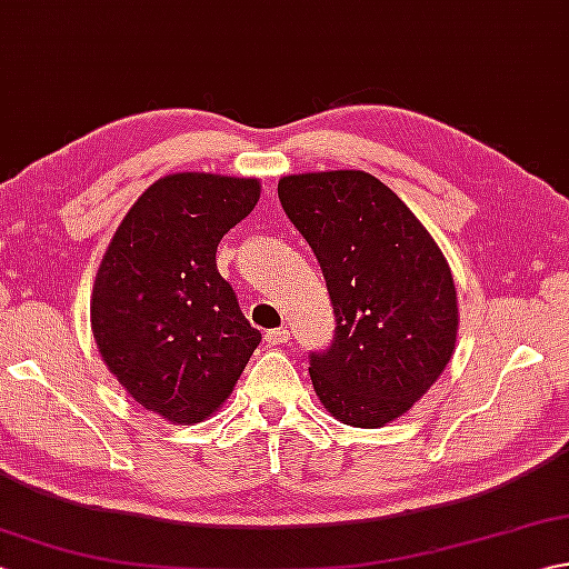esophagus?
Listing matches in <instances>:
<instances>
[{"instance_id": "34e87169", "label": "esophagus", "mask_w": 569, "mask_h": 569, "mask_svg": "<svg viewBox=\"0 0 569 569\" xmlns=\"http://www.w3.org/2000/svg\"><path fill=\"white\" fill-rule=\"evenodd\" d=\"M263 340L269 345H286L291 342V332H288L286 328H278V330H269L263 335Z\"/></svg>"}]
</instances>
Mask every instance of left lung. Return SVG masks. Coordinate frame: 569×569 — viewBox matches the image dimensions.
Returning a JSON list of instances; mask_svg holds the SVG:
<instances>
[{
	"mask_svg": "<svg viewBox=\"0 0 569 569\" xmlns=\"http://www.w3.org/2000/svg\"><path fill=\"white\" fill-rule=\"evenodd\" d=\"M335 310L328 349L310 352L322 406L355 428L401 418L440 379L457 342V291L442 251L403 200L365 171L278 180Z\"/></svg>",
	"mask_w": 569,
	"mask_h": 569,
	"instance_id": "1",
	"label": "left lung"
}]
</instances>
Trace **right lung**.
Listing matches in <instances>:
<instances>
[{"mask_svg": "<svg viewBox=\"0 0 569 569\" xmlns=\"http://www.w3.org/2000/svg\"><path fill=\"white\" fill-rule=\"evenodd\" d=\"M259 180L166 176L114 232L92 291V335L127 393L200 422L232 393L261 332L217 271V244L253 210Z\"/></svg>", "mask_w": 569, "mask_h": 569, "instance_id": "obj_1", "label": "right lung"}]
</instances>
